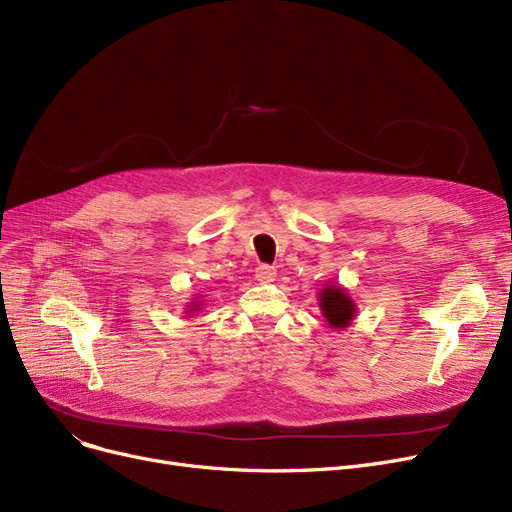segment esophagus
Masks as SVG:
<instances>
[{
  "label": "esophagus",
  "instance_id": "1",
  "mask_svg": "<svg viewBox=\"0 0 512 512\" xmlns=\"http://www.w3.org/2000/svg\"><path fill=\"white\" fill-rule=\"evenodd\" d=\"M274 276H276V267L274 265L263 263V265H259L257 270H255V278L259 282H270V280H274Z\"/></svg>",
  "mask_w": 512,
  "mask_h": 512
}]
</instances>
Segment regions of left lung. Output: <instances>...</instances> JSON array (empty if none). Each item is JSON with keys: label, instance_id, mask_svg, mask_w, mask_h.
<instances>
[{"label": "left lung", "instance_id": "left-lung-1", "mask_svg": "<svg viewBox=\"0 0 512 512\" xmlns=\"http://www.w3.org/2000/svg\"><path fill=\"white\" fill-rule=\"evenodd\" d=\"M319 303H321L319 305L321 311H324L328 324L332 328H346L348 321L355 317V305L351 297H348V294L338 286H330L321 292Z\"/></svg>", "mask_w": 512, "mask_h": 512}]
</instances>
